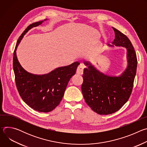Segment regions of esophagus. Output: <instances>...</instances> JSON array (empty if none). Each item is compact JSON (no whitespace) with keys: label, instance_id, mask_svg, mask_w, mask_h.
Wrapping results in <instances>:
<instances>
[{"label":"esophagus","instance_id":"esophagus-1","mask_svg":"<svg viewBox=\"0 0 147 147\" xmlns=\"http://www.w3.org/2000/svg\"><path fill=\"white\" fill-rule=\"evenodd\" d=\"M83 70H84V66L82 65H80L78 66L77 69V73L78 74H82L83 73Z\"/></svg>","mask_w":147,"mask_h":147}]
</instances>
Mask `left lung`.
Segmentation results:
<instances>
[{
    "instance_id": "left-lung-1",
    "label": "left lung",
    "mask_w": 147,
    "mask_h": 147,
    "mask_svg": "<svg viewBox=\"0 0 147 147\" xmlns=\"http://www.w3.org/2000/svg\"><path fill=\"white\" fill-rule=\"evenodd\" d=\"M115 38L109 47L126 48L127 66L119 76H110L97 70L88 61L84 60L87 67L84 69L81 91L86 102L99 115H107L119 111L127 102L132 92L136 74L137 60L129 39L113 28Z\"/></svg>"
}]
</instances>
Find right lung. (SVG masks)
I'll return each mask as SVG.
<instances>
[{"label": "right lung", "mask_w": 147, "mask_h": 147, "mask_svg": "<svg viewBox=\"0 0 147 147\" xmlns=\"http://www.w3.org/2000/svg\"><path fill=\"white\" fill-rule=\"evenodd\" d=\"M47 20L32 23L25 30L17 42L13 53V70L18 93L30 107L39 112H51L59 105L69 80L80 65L78 61H76L42 75L30 73L21 66L16 55L21 40L30 29L42 24Z\"/></svg>", "instance_id": "add662e5"}]
</instances>
